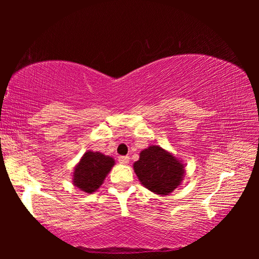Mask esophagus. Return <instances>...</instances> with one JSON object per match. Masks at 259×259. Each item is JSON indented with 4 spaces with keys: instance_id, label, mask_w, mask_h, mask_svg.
Returning a JSON list of instances; mask_svg holds the SVG:
<instances>
[{
    "instance_id": "1",
    "label": "esophagus",
    "mask_w": 259,
    "mask_h": 259,
    "mask_svg": "<svg viewBox=\"0 0 259 259\" xmlns=\"http://www.w3.org/2000/svg\"><path fill=\"white\" fill-rule=\"evenodd\" d=\"M119 162L121 164H128L129 163V156H119Z\"/></svg>"
}]
</instances>
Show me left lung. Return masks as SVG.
I'll return each mask as SVG.
<instances>
[{
  "label": "left lung",
  "mask_w": 259,
  "mask_h": 259,
  "mask_svg": "<svg viewBox=\"0 0 259 259\" xmlns=\"http://www.w3.org/2000/svg\"><path fill=\"white\" fill-rule=\"evenodd\" d=\"M134 170L140 184L157 195H168L182 185L185 164L172 153L157 145H151L140 152Z\"/></svg>",
  "instance_id": "1"
}]
</instances>
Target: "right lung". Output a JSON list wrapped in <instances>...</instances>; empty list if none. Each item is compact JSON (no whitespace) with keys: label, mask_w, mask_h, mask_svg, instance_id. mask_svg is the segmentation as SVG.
Instances as JSON below:
<instances>
[{"label":"right lung","mask_w":259,"mask_h":259,"mask_svg":"<svg viewBox=\"0 0 259 259\" xmlns=\"http://www.w3.org/2000/svg\"><path fill=\"white\" fill-rule=\"evenodd\" d=\"M115 164L113 157L100 152H85L73 170V185L84 193H94L103 185Z\"/></svg>","instance_id":"obj_1"}]
</instances>
